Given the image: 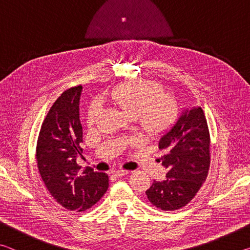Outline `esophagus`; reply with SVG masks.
Segmentation results:
<instances>
[{
  "mask_svg": "<svg viewBox=\"0 0 250 250\" xmlns=\"http://www.w3.org/2000/svg\"><path fill=\"white\" fill-rule=\"evenodd\" d=\"M128 171H125V170H117V171H113L112 172V174L115 175V176H117V177H121V176H125V175H126L128 174Z\"/></svg>",
  "mask_w": 250,
  "mask_h": 250,
  "instance_id": "obj_1",
  "label": "esophagus"
}]
</instances>
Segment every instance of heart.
<instances>
[{"instance_id":"b5f03b06","label":"heart","mask_w":250,"mask_h":250,"mask_svg":"<svg viewBox=\"0 0 250 250\" xmlns=\"http://www.w3.org/2000/svg\"><path fill=\"white\" fill-rule=\"evenodd\" d=\"M111 98L125 116L138 120L147 134H160L174 124L177 105L174 99L164 95L162 86L150 80H132L111 91ZM101 111L96 101L88 112V124L94 125Z\"/></svg>"}]
</instances>
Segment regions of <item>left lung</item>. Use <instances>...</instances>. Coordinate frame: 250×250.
I'll return each instance as SVG.
<instances>
[{
	"label": "left lung",
	"mask_w": 250,
	"mask_h": 250,
	"mask_svg": "<svg viewBox=\"0 0 250 250\" xmlns=\"http://www.w3.org/2000/svg\"><path fill=\"white\" fill-rule=\"evenodd\" d=\"M209 132L201 107L182 110L180 117L160 135L161 161L167 168L164 181H154L146 194L158 208L175 210L196 195L209 168Z\"/></svg>",
	"instance_id": "left-lung-1"
}]
</instances>
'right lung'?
<instances>
[{
  "instance_id": "right-lung-1",
  "label": "right lung",
  "mask_w": 250,
  "mask_h": 250,
  "mask_svg": "<svg viewBox=\"0 0 250 250\" xmlns=\"http://www.w3.org/2000/svg\"><path fill=\"white\" fill-rule=\"evenodd\" d=\"M83 87L62 92L42 125L36 147L37 167L42 180L58 204L69 210L82 211L95 205L109 186L105 173L91 167L80 170L83 125L79 103Z\"/></svg>"
}]
</instances>
